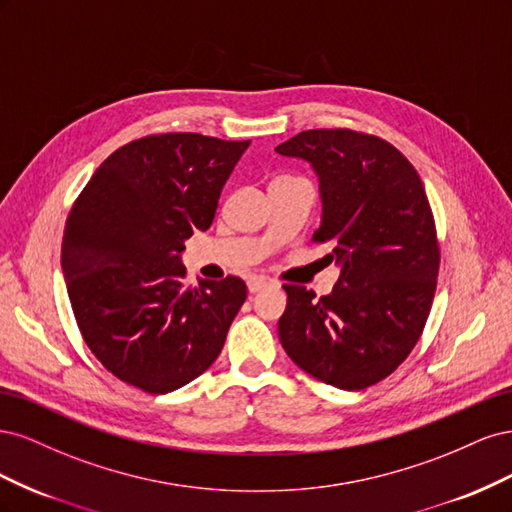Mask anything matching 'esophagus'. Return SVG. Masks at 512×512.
I'll list each match as a JSON object with an SVG mask.
<instances>
[{"mask_svg": "<svg viewBox=\"0 0 512 512\" xmlns=\"http://www.w3.org/2000/svg\"><path fill=\"white\" fill-rule=\"evenodd\" d=\"M269 284V280L267 277H262V275H254V277H250V280H247V290H250L252 294L254 292H258V290H262Z\"/></svg>", "mask_w": 512, "mask_h": 512, "instance_id": "1", "label": "esophagus"}]
</instances>
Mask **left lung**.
<instances>
[{
    "label": "left lung",
    "mask_w": 512,
    "mask_h": 512,
    "mask_svg": "<svg viewBox=\"0 0 512 512\" xmlns=\"http://www.w3.org/2000/svg\"><path fill=\"white\" fill-rule=\"evenodd\" d=\"M275 151L314 166L322 224L312 241L342 267L327 297L284 284L280 342L316 380L367 389L408 359L436 294L440 243L423 181L389 141L350 128L305 130Z\"/></svg>",
    "instance_id": "obj_1"
}]
</instances>
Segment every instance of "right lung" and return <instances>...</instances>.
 I'll list each match as a JSON object with an SVG mask.
<instances>
[{"label": "right lung", "mask_w": 512, "mask_h": 512, "mask_svg": "<svg viewBox=\"0 0 512 512\" xmlns=\"http://www.w3.org/2000/svg\"><path fill=\"white\" fill-rule=\"evenodd\" d=\"M252 141L149 134L108 156L68 213L61 241L79 331L115 378L164 395L207 371L247 288L188 284L183 241L213 224L220 192Z\"/></svg>", "instance_id": "obj_1"}]
</instances>
